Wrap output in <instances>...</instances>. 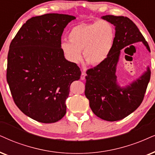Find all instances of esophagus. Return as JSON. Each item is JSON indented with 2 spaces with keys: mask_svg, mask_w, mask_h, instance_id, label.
<instances>
[{
  "mask_svg": "<svg viewBox=\"0 0 155 155\" xmlns=\"http://www.w3.org/2000/svg\"><path fill=\"white\" fill-rule=\"evenodd\" d=\"M86 76H87V74H86L85 72H84V71H82L81 75V80H84V79H85Z\"/></svg>",
  "mask_w": 155,
  "mask_h": 155,
  "instance_id": "34e87169",
  "label": "esophagus"
}]
</instances>
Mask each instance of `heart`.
Wrapping results in <instances>:
<instances>
[{
  "instance_id": "1",
  "label": "heart",
  "mask_w": 155,
  "mask_h": 155,
  "mask_svg": "<svg viewBox=\"0 0 155 155\" xmlns=\"http://www.w3.org/2000/svg\"><path fill=\"white\" fill-rule=\"evenodd\" d=\"M68 41L61 44L65 58L72 64L81 60V51L86 61L92 66L100 65L112 50L115 38L113 25L107 21L81 23L74 26L68 34Z\"/></svg>"
}]
</instances>
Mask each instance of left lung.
<instances>
[{"mask_svg": "<svg viewBox=\"0 0 155 155\" xmlns=\"http://www.w3.org/2000/svg\"><path fill=\"white\" fill-rule=\"evenodd\" d=\"M101 18L115 26L114 43L107 59L87 71L85 96L95 115L104 120L114 121L125 118L140 107L151 75L147 66L142 76L126 87H120L116 72L121 49L138 42H142L149 52L150 48L129 18L107 15Z\"/></svg>", "mask_w": 155, "mask_h": 155, "instance_id": "8db88e82", "label": "left lung"}]
</instances>
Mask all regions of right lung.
Returning a JSON list of instances; mask_svg holds the SVG:
<instances>
[{"mask_svg": "<svg viewBox=\"0 0 155 155\" xmlns=\"http://www.w3.org/2000/svg\"><path fill=\"white\" fill-rule=\"evenodd\" d=\"M74 19L58 13L33 17L10 44L6 78L13 101L39 122L63 118L70 86L80 79L79 66L66 60L61 49L64 28Z\"/></svg>", "mask_w": 155, "mask_h": 155, "instance_id": "obj_1", "label": "right lung"}]
</instances>
